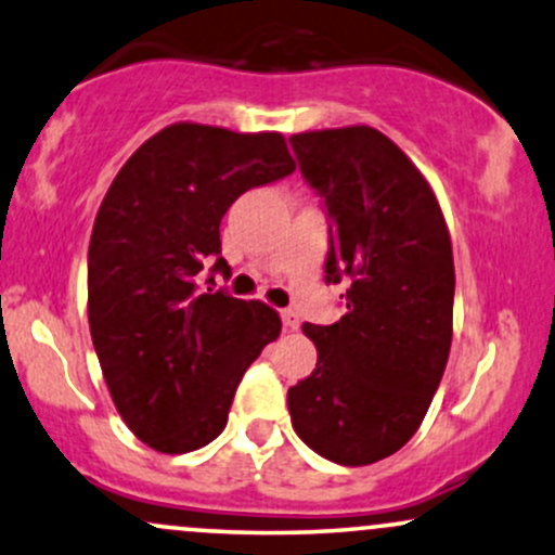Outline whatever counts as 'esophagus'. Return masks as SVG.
<instances>
[{
	"label": "esophagus",
	"mask_w": 555,
	"mask_h": 555,
	"mask_svg": "<svg viewBox=\"0 0 555 555\" xmlns=\"http://www.w3.org/2000/svg\"><path fill=\"white\" fill-rule=\"evenodd\" d=\"M282 323L286 331H297L302 321H299V315L295 313V310H282Z\"/></svg>",
	"instance_id": "obj_1"
}]
</instances>
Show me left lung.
<instances>
[{
    "instance_id": "1",
    "label": "left lung",
    "mask_w": 555,
    "mask_h": 555,
    "mask_svg": "<svg viewBox=\"0 0 555 555\" xmlns=\"http://www.w3.org/2000/svg\"><path fill=\"white\" fill-rule=\"evenodd\" d=\"M328 219L326 284H347L344 315L305 323L315 371L286 393L315 454L362 467L415 436L451 349L454 258L430 184L373 127L289 138Z\"/></svg>"
}]
</instances>
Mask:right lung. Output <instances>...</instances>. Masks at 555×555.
I'll return each instance as SVG.
<instances>
[{
    "label": "right lung",
    "mask_w": 555,
    "mask_h": 555,
    "mask_svg": "<svg viewBox=\"0 0 555 555\" xmlns=\"http://www.w3.org/2000/svg\"><path fill=\"white\" fill-rule=\"evenodd\" d=\"M295 171L279 132L169 125L127 158L95 214L88 323L117 412L143 443L188 454L227 428L242 375L282 331L263 302L214 289L219 224L250 188ZM215 260L208 291L196 273Z\"/></svg>",
    "instance_id": "add662e5"
}]
</instances>
